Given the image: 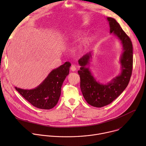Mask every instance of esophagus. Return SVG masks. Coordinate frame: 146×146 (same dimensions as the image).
Instances as JSON below:
<instances>
[{"label": "esophagus", "instance_id": "obj_1", "mask_svg": "<svg viewBox=\"0 0 146 146\" xmlns=\"http://www.w3.org/2000/svg\"><path fill=\"white\" fill-rule=\"evenodd\" d=\"M70 70H71L72 72H74V71L76 70V66L74 65H72L71 66Z\"/></svg>", "mask_w": 146, "mask_h": 146}]
</instances>
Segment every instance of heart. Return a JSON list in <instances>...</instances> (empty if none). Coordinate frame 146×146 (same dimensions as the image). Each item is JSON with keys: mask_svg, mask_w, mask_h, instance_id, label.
Masks as SVG:
<instances>
[{"mask_svg": "<svg viewBox=\"0 0 146 146\" xmlns=\"http://www.w3.org/2000/svg\"><path fill=\"white\" fill-rule=\"evenodd\" d=\"M82 32L81 31L76 30L74 31H73L69 35V36L67 37V38L65 39L66 41H76V40L78 39L81 36ZM91 38L90 36H86L84 38H82L80 42L78 43V44L76 46V47L73 50V52L76 54H79L82 51H84L87 46L89 44L90 42L91 41Z\"/></svg>", "mask_w": 146, "mask_h": 146, "instance_id": "obj_1", "label": "heart"}]
</instances>
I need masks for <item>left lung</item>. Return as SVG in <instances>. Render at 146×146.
I'll list each match as a JSON object with an SVG mask.
<instances>
[{"label":"left lung","mask_w":146,"mask_h":146,"mask_svg":"<svg viewBox=\"0 0 146 146\" xmlns=\"http://www.w3.org/2000/svg\"><path fill=\"white\" fill-rule=\"evenodd\" d=\"M110 33H113L121 41L123 52L120 56L121 73L107 84H101L92 74L89 68L92 52L86 54L78 60L80 69V88L83 96L90 105L102 108L114 100L128 86L132 75L133 66V47L128 36L122 30L117 21L108 17Z\"/></svg>","instance_id":"left-lung-1"}]
</instances>
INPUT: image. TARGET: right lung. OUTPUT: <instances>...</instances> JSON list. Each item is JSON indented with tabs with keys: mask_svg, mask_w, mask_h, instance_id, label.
<instances>
[{
	"mask_svg": "<svg viewBox=\"0 0 146 146\" xmlns=\"http://www.w3.org/2000/svg\"><path fill=\"white\" fill-rule=\"evenodd\" d=\"M71 64L65 63L52 70L41 84L32 90H15L31 104L38 109L48 110L57 104L61 94L64 81L69 73Z\"/></svg>",
	"mask_w": 146,
	"mask_h": 146,
	"instance_id": "right-lung-1",
	"label": "right lung"
}]
</instances>
